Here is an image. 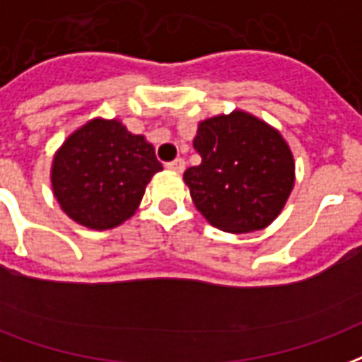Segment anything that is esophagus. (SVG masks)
<instances>
[{"label":"esophagus","instance_id":"obj_1","mask_svg":"<svg viewBox=\"0 0 362 362\" xmlns=\"http://www.w3.org/2000/svg\"><path fill=\"white\" fill-rule=\"evenodd\" d=\"M167 168H170V170H174V173H184V168H186V160L178 157V159L167 163Z\"/></svg>","mask_w":362,"mask_h":362}]
</instances>
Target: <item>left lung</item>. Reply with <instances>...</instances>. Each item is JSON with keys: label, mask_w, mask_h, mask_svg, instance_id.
Wrapping results in <instances>:
<instances>
[{"label": "left lung", "mask_w": 362, "mask_h": 362, "mask_svg": "<svg viewBox=\"0 0 362 362\" xmlns=\"http://www.w3.org/2000/svg\"><path fill=\"white\" fill-rule=\"evenodd\" d=\"M202 165L184 173L195 207L213 226L243 234L269 226L293 188V157L282 136L234 111L203 120L194 140Z\"/></svg>", "instance_id": "left-lung-1"}]
</instances>
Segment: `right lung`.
Segmentation results:
<instances>
[{
	"mask_svg": "<svg viewBox=\"0 0 362 362\" xmlns=\"http://www.w3.org/2000/svg\"><path fill=\"white\" fill-rule=\"evenodd\" d=\"M163 170L155 149L117 120H92L55 155L53 194L72 221L107 230L134 215L147 182Z\"/></svg>",
	"mask_w": 362,
	"mask_h": 362,
	"instance_id": "right-lung-1",
	"label": "right lung"
}]
</instances>
